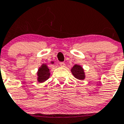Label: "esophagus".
Masks as SVG:
<instances>
[{
    "label": "esophagus",
    "instance_id": "1",
    "mask_svg": "<svg viewBox=\"0 0 124 124\" xmlns=\"http://www.w3.org/2000/svg\"><path fill=\"white\" fill-rule=\"evenodd\" d=\"M60 65H61V67H65V63H64V62H60Z\"/></svg>",
    "mask_w": 124,
    "mask_h": 124
}]
</instances>
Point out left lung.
Here are the masks:
<instances>
[{"instance_id":"1","label":"left lung","mask_w":124,"mask_h":124,"mask_svg":"<svg viewBox=\"0 0 124 124\" xmlns=\"http://www.w3.org/2000/svg\"><path fill=\"white\" fill-rule=\"evenodd\" d=\"M71 72L74 77L78 80H83L85 78L84 70L82 68V67L80 66V65L76 64L74 65L72 68L71 69Z\"/></svg>"}]
</instances>
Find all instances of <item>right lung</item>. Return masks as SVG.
<instances>
[{"label":"right lung","mask_w":124,"mask_h":124,"mask_svg":"<svg viewBox=\"0 0 124 124\" xmlns=\"http://www.w3.org/2000/svg\"><path fill=\"white\" fill-rule=\"evenodd\" d=\"M51 63H54V62L52 61ZM37 81L40 83H43L50 77V69L46 63H42L41 66L39 68L38 71L37 72Z\"/></svg>","instance_id":"right-lung-1"}]
</instances>
